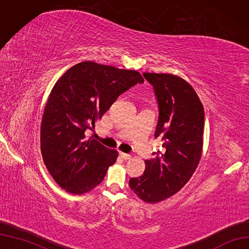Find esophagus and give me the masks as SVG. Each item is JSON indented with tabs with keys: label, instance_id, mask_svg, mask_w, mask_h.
<instances>
[{
	"label": "esophagus",
	"instance_id": "esophagus-1",
	"mask_svg": "<svg viewBox=\"0 0 249 249\" xmlns=\"http://www.w3.org/2000/svg\"><path fill=\"white\" fill-rule=\"evenodd\" d=\"M119 157H121L123 160H130L131 159V156L130 154H126V153H124V152H121L119 153Z\"/></svg>",
	"mask_w": 249,
	"mask_h": 249
}]
</instances>
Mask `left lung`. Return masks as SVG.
<instances>
[{
  "label": "left lung",
  "mask_w": 249,
  "mask_h": 249,
  "mask_svg": "<svg viewBox=\"0 0 249 249\" xmlns=\"http://www.w3.org/2000/svg\"><path fill=\"white\" fill-rule=\"evenodd\" d=\"M159 102L156 138L164 152L145 160L142 176L130 179L131 190L145 203L156 204L178 193L198 168L203 151L204 107L192 85L173 74L143 73Z\"/></svg>",
  "instance_id": "obj_1"
}]
</instances>
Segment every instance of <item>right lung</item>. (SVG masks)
<instances>
[{
    "label": "right lung",
    "mask_w": 249,
    "mask_h": 249,
    "mask_svg": "<svg viewBox=\"0 0 249 249\" xmlns=\"http://www.w3.org/2000/svg\"><path fill=\"white\" fill-rule=\"evenodd\" d=\"M144 79L137 71L82 62L61 76L50 91L42 116L43 161L54 181L68 193L83 195L104 179L118 152L87 138L119 95Z\"/></svg>",
    "instance_id": "right-lung-1"
}]
</instances>
